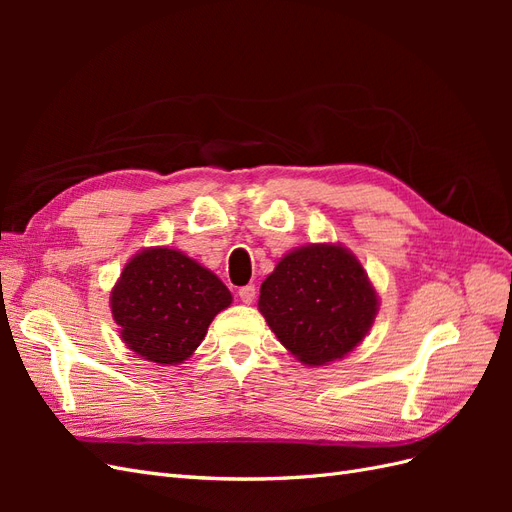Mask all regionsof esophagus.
I'll return each mask as SVG.
<instances>
[{"label":"esophagus","instance_id":"34e87169","mask_svg":"<svg viewBox=\"0 0 512 512\" xmlns=\"http://www.w3.org/2000/svg\"><path fill=\"white\" fill-rule=\"evenodd\" d=\"M239 299H241L245 305L254 303V299H256V286H254V284H247V286L239 288Z\"/></svg>","mask_w":512,"mask_h":512}]
</instances>
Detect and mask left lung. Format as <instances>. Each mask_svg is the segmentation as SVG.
Instances as JSON below:
<instances>
[{
	"mask_svg": "<svg viewBox=\"0 0 512 512\" xmlns=\"http://www.w3.org/2000/svg\"><path fill=\"white\" fill-rule=\"evenodd\" d=\"M258 309L290 354L320 367L363 342L378 314V294L350 250L312 243L277 262L260 286Z\"/></svg>",
	"mask_w": 512,
	"mask_h": 512,
	"instance_id": "left-lung-1",
	"label": "left lung"
}]
</instances>
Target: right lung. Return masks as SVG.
<instances>
[{
	"instance_id": "add662e5",
	"label": "right lung",
	"mask_w": 512,
	"mask_h": 512,
	"mask_svg": "<svg viewBox=\"0 0 512 512\" xmlns=\"http://www.w3.org/2000/svg\"><path fill=\"white\" fill-rule=\"evenodd\" d=\"M230 303L232 294L218 275L170 247L132 256L111 292L123 344L160 365L192 356L211 320Z\"/></svg>"
}]
</instances>
